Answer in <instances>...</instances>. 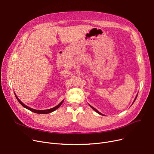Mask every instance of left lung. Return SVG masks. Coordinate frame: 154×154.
<instances>
[{"label": "left lung", "mask_w": 154, "mask_h": 154, "mask_svg": "<svg viewBox=\"0 0 154 154\" xmlns=\"http://www.w3.org/2000/svg\"><path fill=\"white\" fill-rule=\"evenodd\" d=\"M137 95H136V98H135V99H134V101H133V103H132V104H133V103H134V101H135V100H136V98H137ZM90 107H91V108H92V109H94V110H95V111H96V112H97V113H98V114H99V115H103V114H101V112H99V111H98V110H97V109H95V108H94V107H93V106H91V105H90Z\"/></svg>", "instance_id": "1"}]
</instances>
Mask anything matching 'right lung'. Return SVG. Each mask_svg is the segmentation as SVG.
Masks as SVG:
<instances>
[{"label":"right lung","instance_id":"add662e5","mask_svg":"<svg viewBox=\"0 0 154 154\" xmlns=\"http://www.w3.org/2000/svg\"><path fill=\"white\" fill-rule=\"evenodd\" d=\"M15 97H16V98L17 99V100L18 101L19 103H20V104H21V105H22L24 108L28 109V110H29V111H32V112H35V113H38V114H48V113H50V112H53V111H55L56 109H57L61 105H62V103H63V101H64V100H63L59 105H57L56 106H55V107H54V108H53L48 109H45V110H37V109H33V108H29V107H28V106H26V105H25V104H23V103H22V102L18 99V98L17 96L16 95L15 93Z\"/></svg>","mask_w":154,"mask_h":154}]
</instances>
